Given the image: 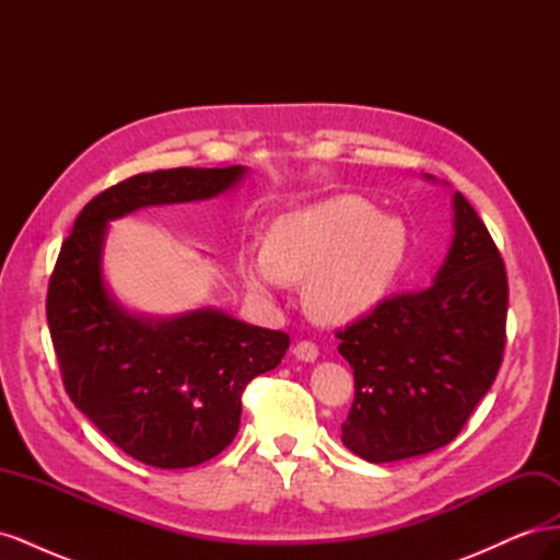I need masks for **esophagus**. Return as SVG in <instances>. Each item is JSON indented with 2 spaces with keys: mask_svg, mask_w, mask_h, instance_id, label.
I'll return each instance as SVG.
<instances>
[{
  "mask_svg": "<svg viewBox=\"0 0 560 560\" xmlns=\"http://www.w3.org/2000/svg\"><path fill=\"white\" fill-rule=\"evenodd\" d=\"M317 346L313 341H299L294 346V358L301 362H315L317 360Z\"/></svg>",
  "mask_w": 560,
  "mask_h": 560,
  "instance_id": "esophagus-1",
  "label": "esophagus"
}]
</instances>
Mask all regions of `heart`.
<instances>
[{"label":"heart","instance_id":"heart-1","mask_svg":"<svg viewBox=\"0 0 560 560\" xmlns=\"http://www.w3.org/2000/svg\"><path fill=\"white\" fill-rule=\"evenodd\" d=\"M406 252L399 219L366 200L334 196L278 217L268 245L245 243L238 270L247 290L273 299L306 282L303 306L322 325H348L374 311L395 284Z\"/></svg>","mask_w":560,"mask_h":560}]
</instances>
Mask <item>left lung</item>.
Instances as JSON below:
<instances>
[{
  "label": "left lung",
  "mask_w": 560,
  "mask_h": 560,
  "mask_svg": "<svg viewBox=\"0 0 560 560\" xmlns=\"http://www.w3.org/2000/svg\"><path fill=\"white\" fill-rule=\"evenodd\" d=\"M506 299L500 252L455 191L453 241L432 284L381 301L336 334L354 374L341 442L366 463L406 460L453 442L498 376Z\"/></svg>",
  "instance_id": "obj_1"
}]
</instances>
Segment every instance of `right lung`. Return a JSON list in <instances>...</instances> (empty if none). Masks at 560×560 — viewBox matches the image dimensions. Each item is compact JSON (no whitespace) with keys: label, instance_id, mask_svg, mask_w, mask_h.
I'll return each mask as SVG.
<instances>
[{"label":"right lung","instance_id":"1","mask_svg":"<svg viewBox=\"0 0 560 560\" xmlns=\"http://www.w3.org/2000/svg\"><path fill=\"white\" fill-rule=\"evenodd\" d=\"M245 165L135 175L77 217L48 282L46 319L67 395L124 453L184 469L222 453L241 428L243 389L276 369L290 336L202 306L171 317L130 313L105 282L109 222L151 206L231 191Z\"/></svg>","mask_w":560,"mask_h":560}]
</instances>
